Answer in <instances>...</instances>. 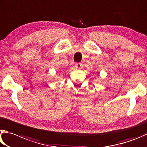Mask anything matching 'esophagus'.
Returning a JSON list of instances; mask_svg holds the SVG:
<instances>
[{"label": "esophagus", "instance_id": "34e87169", "mask_svg": "<svg viewBox=\"0 0 147 147\" xmlns=\"http://www.w3.org/2000/svg\"><path fill=\"white\" fill-rule=\"evenodd\" d=\"M82 64L81 63H76V68H78V69H81V68H82Z\"/></svg>", "mask_w": 147, "mask_h": 147}]
</instances>
